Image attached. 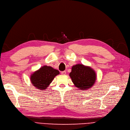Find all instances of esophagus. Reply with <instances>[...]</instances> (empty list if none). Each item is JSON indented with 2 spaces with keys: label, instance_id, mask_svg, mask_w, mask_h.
Segmentation results:
<instances>
[{
  "label": "esophagus",
  "instance_id": "1",
  "mask_svg": "<svg viewBox=\"0 0 130 130\" xmlns=\"http://www.w3.org/2000/svg\"><path fill=\"white\" fill-rule=\"evenodd\" d=\"M61 74H62V75H65V74H66V71H62V72H61Z\"/></svg>",
  "mask_w": 130,
  "mask_h": 130
}]
</instances>
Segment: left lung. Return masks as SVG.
Listing matches in <instances>:
<instances>
[{
    "label": "left lung",
    "instance_id": "8db88e82",
    "mask_svg": "<svg viewBox=\"0 0 130 130\" xmlns=\"http://www.w3.org/2000/svg\"><path fill=\"white\" fill-rule=\"evenodd\" d=\"M70 77L76 87L83 90L92 86L97 77L95 71L90 67L79 64L72 66Z\"/></svg>",
    "mask_w": 130,
    "mask_h": 130
}]
</instances>
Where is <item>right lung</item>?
Returning <instances> with one entry per match:
<instances>
[{
    "instance_id": "obj_1",
    "label": "right lung",
    "mask_w": 130,
    "mask_h": 130,
    "mask_svg": "<svg viewBox=\"0 0 130 130\" xmlns=\"http://www.w3.org/2000/svg\"><path fill=\"white\" fill-rule=\"evenodd\" d=\"M59 71L51 66H44L31 74L30 80L32 85L40 90L47 89Z\"/></svg>"
}]
</instances>
